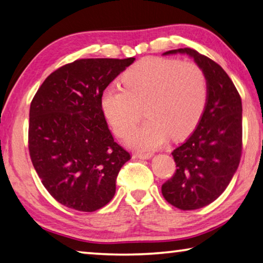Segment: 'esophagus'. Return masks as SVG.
<instances>
[{
    "label": "esophagus",
    "instance_id": "34e87169",
    "mask_svg": "<svg viewBox=\"0 0 263 263\" xmlns=\"http://www.w3.org/2000/svg\"><path fill=\"white\" fill-rule=\"evenodd\" d=\"M136 156L140 158V159H149V158L153 157V153H137Z\"/></svg>",
    "mask_w": 263,
    "mask_h": 263
}]
</instances>
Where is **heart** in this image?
<instances>
[{
	"label": "heart",
	"instance_id": "b5f03b06",
	"mask_svg": "<svg viewBox=\"0 0 263 263\" xmlns=\"http://www.w3.org/2000/svg\"><path fill=\"white\" fill-rule=\"evenodd\" d=\"M119 85L103 91L101 109L117 135L123 137L140 117L143 107L147 120L126 138L130 147L153 151L170 135L179 139L197 127L206 109V74L194 62L148 57L125 70Z\"/></svg>",
	"mask_w": 263,
	"mask_h": 263
}]
</instances>
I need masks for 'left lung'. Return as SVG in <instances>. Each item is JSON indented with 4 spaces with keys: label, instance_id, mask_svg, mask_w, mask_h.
Returning a JSON list of instances; mask_svg holds the SVG:
<instances>
[{
    "label": "left lung",
    "instance_id": "8db88e82",
    "mask_svg": "<svg viewBox=\"0 0 263 263\" xmlns=\"http://www.w3.org/2000/svg\"><path fill=\"white\" fill-rule=\"evenodd\" d=\"M187 53L203 70L208 83L206 109L194 132L172 152L177 171L161 186L166 201L182 211L198 210L227 189L242 152V104L232 79L211 58L191 48Z\"/></svg>",
    "mask_w": 263,
    "mask_h": 263
}]
</instances>
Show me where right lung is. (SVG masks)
Returning <instances> with one entry per match:
<instances>
[{
  "label": "right lung",
  "instance_id": "add662e5",
  "mask_svg": "<svg viewBox=\"0 0 263 263\" xmlns=\"http://www.w3.org/2000/svg\"><path fill=\"white\" fill-rule=\"evenodd\" d=\"M135 58H84L49 74L29 112V153L42 184L58 202L95 212L116 193L130 153L115 141L101 109L106 86Z\"/></svg>",
  "mask_w": 263,
  "mask_h": 263
}]
</instances>
